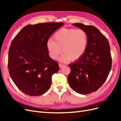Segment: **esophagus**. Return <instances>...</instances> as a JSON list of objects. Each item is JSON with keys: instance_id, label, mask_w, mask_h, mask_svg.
<instances>
[{"instance_id": "34e87169", "label": "esophagus", "mask_w": 121, "mask_h": 121, "mask_svg": "<svg viewBox=\"0 0 121 121\" xmlns=\"http://www.w3.org/2000/svg\"><path fill=\"white\" fill-rule=\"evenodd\" d=\"M59 66H60V68H63L65 66V65L62 64H59Z\"/></svg>"}]
</instances>
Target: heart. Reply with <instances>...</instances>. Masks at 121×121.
<instances>
[{
  "mask_svg": "<svg viewBox=\"0 0 121 121\" xmlns=\"http://www.w3.org/2000/svg\"><path fill=\"white\" fill-rule=\"evenodd\" d=\"M53 40L47 42V48L50 57L56 59L61 53L62 60L80 59L85 53L88 45V35L82 29L62 28L54 35Z\"/></svg>",
  "mask_w": 121,
  "mask_h": 121,
  "instance_id": "obj_1",
  "label": "heart"
}]
</instances>
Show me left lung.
<instances>
[{"mask_svg": "<svg viewBox=\"0 0 121 121\" xmlns=\"http://www.w3.org/2000/svg\"><path fill=\"white\" fill-rule=\"evenodd\" d=\"M73 25L85 30L88 35V45L80 59L69 65L71 69L68 80L75 92L90 94L103 85L111 71L112 58L108 39L96 27L75 23Z\"/></svg>", "mask_w": 121, "mask_h": 121, "instance_id": "1", "label": "left lung"}]
</instances>
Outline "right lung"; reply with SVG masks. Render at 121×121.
Returning a JSON list of instances; mask_svg holds the SVG:
<instances>
[{"instance_id": "right-lung-1", "label": "right lung", "mask_w": 121, "mask_h": 121, "mask_svg": "<svg viewBox=\"0 0 121 121\" xmlns=\"http://www.w3.org/2000/svg\"><path fill=\"white\" fill-rule=\"evenodd\" d=\"M63 23L28 25L11 43L8 69L11 78L22 92L30 96L45 93L59 65L48 55L47 42Z\"/></svg>"}]
</instances>
